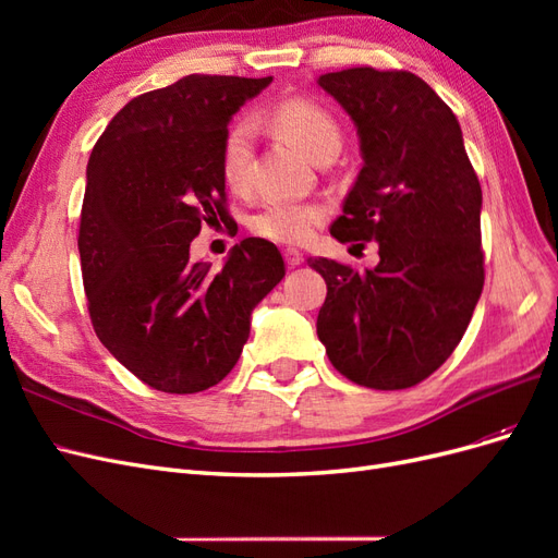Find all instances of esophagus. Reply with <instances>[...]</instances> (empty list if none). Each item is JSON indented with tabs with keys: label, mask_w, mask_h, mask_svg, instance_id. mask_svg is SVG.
Masks as SVG:
<instances>
[{
	"label": "esophagus",
	"mask_w": 558,
	"mask_h": 558,
	"mask_svg": "<svg viewBox=\"0 0 558 558\" xmlns=\"http://www.w3.org/2000/svg\"><path fill=\"white\" fill-rule=\"evenodd\" d=\"M283 258H286V265H289V267H298V265L305 263V256H302V253L295 251V248H286Z\"/></svg>",
	"instance_id": "1"
}]
</instances>
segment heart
<instances>
[{
    "label": "heart",
    "mask_w": 558,
    "mask_h": 558,
    "mask_svg": "<svg viewBox=\"0 0 558 558\" xmlns=\"http://www.w3.org/2000/svg\"><path fill=\"white\" fill-rule=\"evenodd\" d=\"M269 121L283 134L300 146L314 160L335 158L342 146L340 123L332 113L326 111L312 99H286L269 113ZM251 158H253V130L248 123H234L221 146V174L232 191H246L251 181ZM328 209L320 202H300V199H265L251 216L248 228L269 242L295 246L305 244L314 238L316 228L326 221Z\"/></svg>",
    "instance_id": "1"
}]
</instances>
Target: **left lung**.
Instances as JSON below:
<instances>
[{
	"mask_svg": "<svg viewBox=\"0 0 558 558\" xmlns=\"http://www.w3.org/2000/svg\"><path fill=\"white\" fill-rule=\"evenodd\" d=\"M316 83L356 125L363 158L330 234L379 244L363 272L307 260L328 286L316 335L347 379L410 388L451 356L482 295L480 181L459 121L426 81L356 66Z\"/></svg>",
	"mask_w": 558,
	"mask_h": 558,
	"instance_id": "1",
	"label": "left lung"
}]
</instances>
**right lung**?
Wrapping results in <instances>:
<instances>
[{
  "mask_svg": "<svg viewBox=\"0 0 558 558\" xmlns=\"http://www.w3.org/2000/svg\"><path fill=\"white\" fill-rule=\"evenodd\" d=\"M269 83L183 76L130 99L90 154L78 253L93 328L158 391L221 381L240 361L253 310L286 275L279 248L260 238L234 244L218 272L191 260L202 223L228 218V125Z\"/></svg>",
  "mask_w": 558,
  "mask_h": 558,
  "instance_id": "obj_1",
  "label": "right lung"
}]
</instances>
